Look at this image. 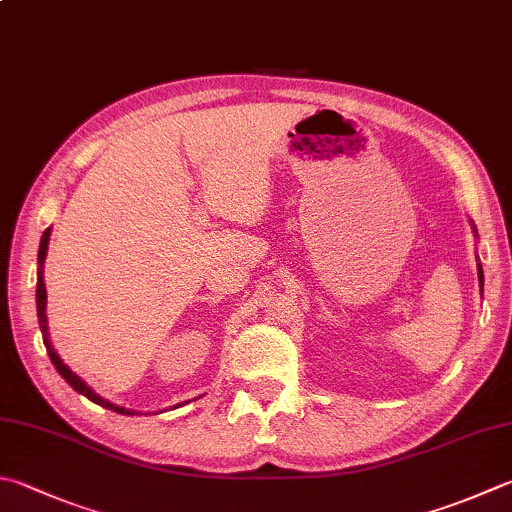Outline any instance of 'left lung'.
<instances>
[{"mask_svg": "<svg viewBox=\"0 0 512 512\" xmlns=\"http://www.w3.org/2000/svg\"><path fill=\"white\" fill-rule=\"evenodd\" d=\"M477 272H479V283L484 285V269H481V265H477Z\"/></svg>", "mask_w": 512, "mask_h": 512, "instance_id": "left-lung-1", "label": "left lung"}]
</instances>
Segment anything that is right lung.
I'll return each mask as SVG.
<instances>
[{"mask_svg": "<svg viewBox=\"0 0 512 512\" xmlns=\"http://www.w3.org/2000/svg\"><path fill=\"white\" fill-rule=\"evenodd\" d=\"M48 236H51V229H46V231H44V236H42V240H40V254H37V260H40V265L44 263V258H46ZM37 318H40V327H42L44 345H46V352H48V356H51V363L55 365V370L62 374V379H66V383H69L73 390H77L80 394H84L86 399H91L93 403H98V406H102V408H106V410H113V412H120V414H136L133 410L120 408V406H115V403L104 401V399L100 397V394H95V392L89 388V385H86V383L80 379V376H77L75 372H71L69 368H66V365L62 363L60 356H57V352L53 350L51 341H48V332H46V287H44V281H42V267H40V272H37Z\"/></svg>", "mask_w": 512, "mask_h": 512, "instance_id": "obj_1", "label": "right lung"}]
</instances>
